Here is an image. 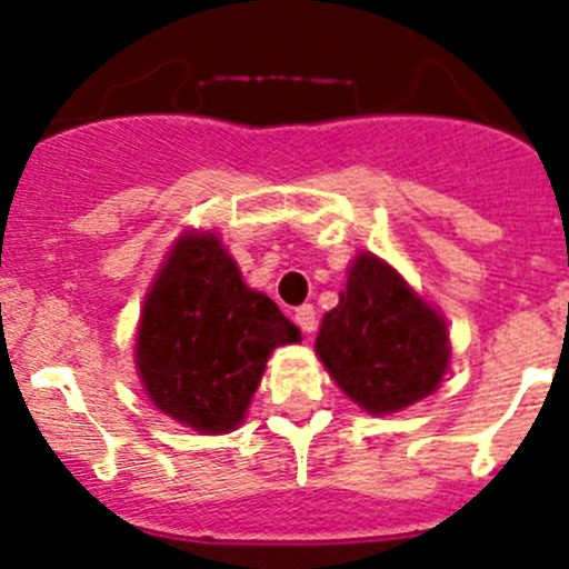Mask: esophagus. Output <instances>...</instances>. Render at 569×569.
<instances>
[{
    "label": "esophagus",
    "mask_w": 569,
    "mask_h": 569,
    "mask_svg": "<svg viewBox=\"0 0 569 569\" xmlns=\"http://www.w3.org/2000/svg\"><path fill=\"white\" fill-rule=\"evenodd\" d=\"M293 319H296V325H299V328L305 330V333H308V336L313 333L316 325H319V319H316V308H313V305H301V308H296Z\"/></svg>",
    "instance_id": "34e87169"
}]
</instances>
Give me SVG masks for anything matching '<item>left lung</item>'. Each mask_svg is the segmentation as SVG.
<instances>
[{
  "label": "left lung",
  "mask_w": 569,
  "mask_h": 569,
  "mask_svg": "<svg viewBox=\"0 0 569 569\" xmlns=\"http://www.w3.org/2000/svg\"><path fill=\"white\" fill-rule=\"evenodd\" d=\"M316 353L330 379L367 413L387 416L427 399L450 365L447 321L399 270L359 253L339 305L321 319Z\"/></svg>",
  "instance_id": "left-lung-1"
}]
</instances>
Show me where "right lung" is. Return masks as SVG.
I'll use <instances>...</instances> for the list:
<instances>
[{
    "label": "right lung",
    "instance_id": "add662e5",
    "mask_svg": "<svg viewBox=\"0 0 569 569\" xmlns=\"http://www.w3.org/2000/svg\"><path fill=\"white\" fill-rule=\"evenodd\" d=\"M299 339L276 301L241 281L219 236L188 230L144 296L136 370L164 416L219 436L244 421L270 353Z\"/></svg>",
    "mask_w": 569,
    "mask_h": 569
}]
</instances>
